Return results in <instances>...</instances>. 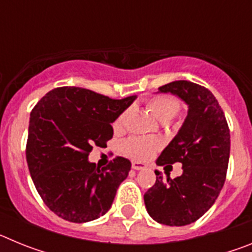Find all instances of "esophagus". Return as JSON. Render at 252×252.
<instances>
[{
	"instance_id": "esophagus-1",
	"label": "esophagus",
	"mask_w": 252,
	"mask_h": 252,
	"mask_svg": "<svg viewBox=\"0 0 252 252\" xmlns=\"http://www.w3.org/2000/svg\"><path fill=\"white\" fill-rule=\"evenodd\" d=\"M146 168V165L144 164V162H140V161H133L132 162V169H135V170H141V169Z\"/></svg>"
}]
</instances>
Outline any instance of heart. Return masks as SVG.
I'll return each mask as SVG.
<instances>
[{
    "label": "heart",
    "mask_w": 252,
    "mask_h": 252,
    "mask_svg": "<svg viewBox=\"0 0 252 252\" xmlns=\"http://www.w3.org/2000/svg\"><path fill=\"white\" fill-rule=\"evenodd\" d=\"M148 107L160 121H169L179 113L182 106L179 99L175 98L174 95L160 94L151 97L148 101ZM128 116H130V108L120 113L113 124L116 130H121L126 126ZM160 148H161V141L155 137H133L125 142L124 145L126 154L137 160L150 159Z\"/></svg>",
    "instance_id": "obj_1"
}]
</instances>
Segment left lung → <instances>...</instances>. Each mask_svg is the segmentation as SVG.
<instances>
[{
    "mask_svg": "<svg viewBox=\"0 0 252 252\" xmlns=\"http://www.w3.org/2000/svg\"><path fill=\"white\" fill-rule=\"evenodd\" d=\"M188 104V116L177 136L160 157L158 165L182 162L183 174L157 182L144 194L148 213L166 226L195 222L217 199L224 184L230 159V128L221 106L206 87L175 81L159 87Z\"/></svg>",
    "mask_w": 252,
    "mask_h": 252,
    "instance_id": "1",
    "label": "left lung"
}]
</instances>
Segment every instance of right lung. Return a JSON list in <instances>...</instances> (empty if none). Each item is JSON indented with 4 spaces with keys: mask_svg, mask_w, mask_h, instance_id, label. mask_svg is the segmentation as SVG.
<instances>
[{
    "mask_svg": "<svg viewBox=\"0 0 252 252\" xmlns=\"http://www.w3.org/2000/svg\"><path fill=\"white\" fill-rule=\"evenodd\" d=\"M136 95L112 99L79 87L46 93L30 113L26 161L37 193L65 221L97 220L112 206L130 160L117 157L99 169L88 161L93 146L112 139L113 121Z\"/></svg>",
    "mask_w": 252,
    "mask_h": 252,
    "instance_id": "add662e5",
    "label": "right lung"
}]
</instances>
